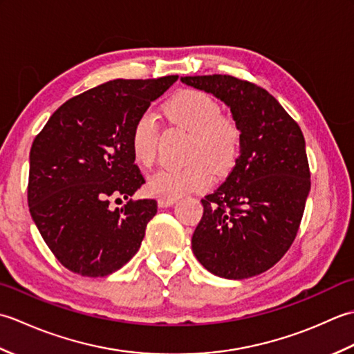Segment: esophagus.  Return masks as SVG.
Returning <instances> with one entry per match:
<instances>
[{
    "label": "esophagus",
    "instance_id": "esophagus-1",
    "mask_svg": "<svg viewBox=\"0 0 354 354\" xmlns=\"http://www.w3.org/2000/svg\"><path fill=\"white\" fill-rule=\"evenodd\" d=\"M178 199L176 198H160L158 199V205H160L161 208H165V207H170L175 204Z\"/></svg>",
    "mask_w": 354,
    "mask_h": 354
}]
</instances>
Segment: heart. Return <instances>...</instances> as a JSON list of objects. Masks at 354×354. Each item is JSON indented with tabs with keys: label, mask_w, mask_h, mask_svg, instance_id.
Listing matches in <instances>:
<instances>
[{
	"label": "heart",
	"mask_w": 354,
	"mask_h": 354,
	"mask_svg": "<svg viewBox=\"0 0 354 354\" xmlns=\"http://www.w3.org/2000/svg\"><path fill=\"white\" fill-rule=\"evenodd\" d=\"M165 114L173 123L193 132L189 152L190 164L184 167L165 165L149 178V190L160 198L208 189L214 174L223 175L234 167L242 150V129L232 117L223 115L219 102L199 89H184L165 103ZM158 122L150 111L135 120L131 132L132 155L142 167L155 161Z\"/></svg>",
	"instance_id": "b5f03b06"
}]
</instances>
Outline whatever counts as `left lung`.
I'll list each match as a JSON object with an SVG mask.
<instances>
[{"instance_id":"left-lung-1","label":"left lung","mask_w":354,"mask_h":354,"mask_svg":"<svg viewBox=\"0 0 354 354\" xmlns=\"http://www.w3.org/2000/svg\"><path fill=\"white\" fill-rule=\"evenodd\" d=\"M181 82L222 100L242 129L227 181L201 201L193 254L217 277L259 275L288 252L301 223L310 192L304 135L275 97L251 82L223 74Z\"/></svg>"}]
</instances>
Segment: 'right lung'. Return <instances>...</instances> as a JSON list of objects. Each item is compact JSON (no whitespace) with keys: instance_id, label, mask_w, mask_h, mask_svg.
Listing matches in <instances>:
<instances>
[{"instance_id":"add662e5","label":"right lung","mask_w":354,"mask_h":354,"mask_svg":"<svg viewBox=\"0 0 354 354\" xmlns=\"http://www.w3.org/2000/svg\"><path fill=\"white\" fill-rule=\"evenodd\" d=\"M178 80L117 79L73 97L30 149L27 199L55 257L71 272L104 277L129 261L156 214V201L131 199L145 184L131 149L135 120ZM128 202L112 209V200Z\"/></svg>"}]
</instances>
